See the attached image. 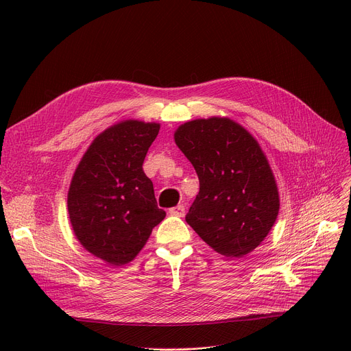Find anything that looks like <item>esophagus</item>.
<instances>
[{
	"mask_svg": "<svg viewBox=\"0 0 351 351\" xmlns=\"http://www.w3.org/2000/svg\"><path fill=\"white\" fill-rule=\"evenodd\" d=\"M169 213H171L172 216L183 217V216H185V206H183V205H178L176 208H172V209L169 210Z\"/></svg>",
	"mask_w": 351,
	"mask_h": 351,
	"instance_id": "34e87169",
	"label": "esophagus"
}]
</instances>
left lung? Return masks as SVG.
I'll return each instance as SVG.
<instances>
[{
  "mask_svg": "<svg viewBox=\"0 0 351 351\" xmlns=\"http://www.w3.org/2000/svg\"><path fill=\"white\" fill-rule=\"evenodd\" d=\"M175 143L199 178L186 222L215 252L243 257L271 230L279 189L262 147L242 125L212 117L175 131Z\"/></svg>",
  "mask_w": 351,
  "mask_h": 351,
  "instance_id": "1",
  "label": "left lung"
}]
</instances>
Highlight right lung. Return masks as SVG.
<instances>
[{
	"label": "right lung",
	"instance_id": "right-lung-1",
	"mask_svg": "<svg viewBox=\"0 0 351 351\" xmlns=\"http://www.w3.org/2000/svg\"><path fill=\"white\" fill-rule=\"evenodd\" d=\"M160 125L121 121L101 132L73 172L68 213L78 242L110 266L132 262L165 219L142 169Z\"/></svg>",
	"mask_w": 351,
	"mask_h": 351
}]
</instances>
